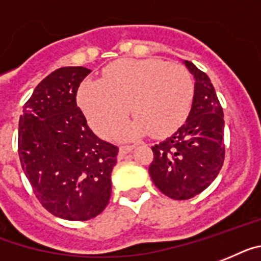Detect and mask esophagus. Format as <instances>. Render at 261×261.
I'll return each instance as SVG.
<instances>
[{"instance_id": "obj_1", "label": "esophagus", "mask_w": 261, "mask_h": 261, "mask_svg": "<svg viewBox=\"0 0 261 261\" xmlns=\"http://www.w3.org/2000/svg\"><path fill=\"white\" fill-rule=\"evenodd\" d=\"M134 146H120L119 147V155L120 156H124L126 154H128L130 151H133Z\"/></svg>"}]
</instances>
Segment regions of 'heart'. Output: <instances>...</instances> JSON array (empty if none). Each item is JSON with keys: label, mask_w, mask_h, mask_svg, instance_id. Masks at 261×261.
<instances>
[{"label": "heart", "mask_w": 261, "mask_h": 261, "mask_svg": "<svg viewBox=\"0 0 261 261\" xmlns=\"http://www.w3.org/2000/svg\"><path fill=\"white\" fill-rule=\"evenodd\" d=\"M191 74L180 65L156 58L119 60L103 70V80H85L76 100L87 122L102 138L113 137L128 115L135 119L120 131L124 139L150 133L166 137L187 120L194 102Z\"/></svg>", "instance_id": "heart-1"}]
</instances>
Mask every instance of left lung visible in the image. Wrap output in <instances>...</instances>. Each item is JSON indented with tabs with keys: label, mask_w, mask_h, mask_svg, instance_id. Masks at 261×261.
<instances>
[{
	"label": "left lung",
	"mask_w": 261,
	"mask_h": 261,
	"mask_svg": "<svg viewBox=\"0 0 261 261\" xmlns=\"http://www.w3.org/2000/svg\"><path fill=\"white\" fill-rule=\"evenodd\" d=\"M185 65L195 78V94L186 123L152 146L148 172L162 194L187 200L200 194L218 176L224 162V114L208 75L190 61Z\"/></svg>",
	"instance_id": "8db88e82"
}]
</instances>
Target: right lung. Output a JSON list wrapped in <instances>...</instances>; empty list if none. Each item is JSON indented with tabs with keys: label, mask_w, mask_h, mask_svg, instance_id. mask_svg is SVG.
Instances as JSON below:
<instances>
[{
	"label": "right lung",
	"mask_w": 261,
	"mask_h": 261,
	"mask_svg": "<svg viewBox=\"0 0 261 261\" xmlns=\"http://www.w3.org/2000/svg\"><path fill=\"white\" fill-rule=\"evenodd\" d=\"M91 70L57 69L23 106L18 155L39 203L50 214L83 222L106 208L118 147L90 130L76 91Z\"/></svg>",
	"instance_id": "obj_1"
}]
</instances>
